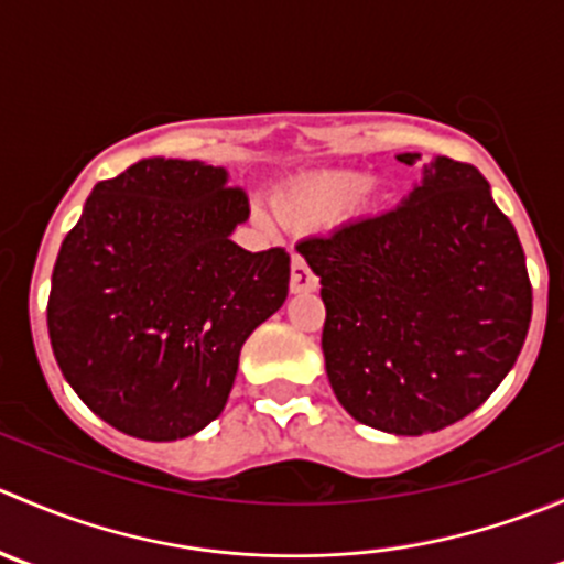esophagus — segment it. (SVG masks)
<instances>
[{
	"mask_svg": "<svg viewBox=\"0 0 564 564\" xmlns=\"http://www.w3.org/2000/svg\"><path fill=\"white\" fill-rule=\"evenodd\" d=\"M289 289H292V294H308L318 289V278L311 272V267L305 264L303 256H292V278H289Z\"/></svg>",
	"mask_w": 564,
	"mask_h": 564,
	"instance_id": "1",
	"label": "esophagus"
}]
</instances>
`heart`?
I'll list each match as a JSON object with an SVG mask.
<instances>
[{"label": "heart", "mask_w": 564, "mask_h": 564, "mask_svg": "<svg viewBox=\"0 0 564 564\" xmlns=\"http://www.w3.org/2000/svg\"><path fill=\"white\" fill-rule=\"evenodd\" d=\"M373 187L357 172H324L294 182L278 193V213L292 224H324L340 213H355Z\"/></svg>", "instance_id": "obj_1"}]
</instances>
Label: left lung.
I'll return each instance as SVG.
<instances>
[{
	"instance_id": "obj_1",
	"label": "left lung",
	"mask_w": 564,
	"mask_h": 564,
	"mask_svg": "<svg viewBox=\"0 0 564 564\" xmlns=\"http://www.w3.org/2000/svg\"><path fill=\"white\" fill-rule=\"evenodd\" d=\"M395 158L414 166L420 152ZM297 250L322 283L329 388L371 429L420 436L458 423L524 346V248L475 166L429 158L395 209Z\"/></svg>"
}]
</instances>
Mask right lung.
<instances>
[{
    "label": "right lung",
    "instance_id": "obj_1",
    "mask_svg": "<svg viewBox=\"0 0 564 564\" xmlns=\"http://www.w3.org/2000/svg\"><path fill=\"white\" fill-rule=\"evenodd\" d=\"M229 172L144 158L98 182L51 275L48 335L76 395L122 434L174 442L229 401L248 335L289 294L286 250L250 253Z\"/></svg>",
    "mask_w": 564,
    "mask_h": 564
}]
</instances>
